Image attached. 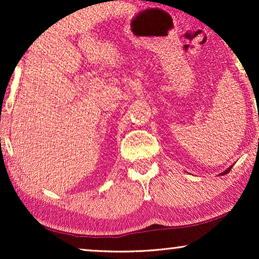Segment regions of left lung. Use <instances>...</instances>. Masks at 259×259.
Here are the masks:
<instances>
[{
	"mask_svg": "<svg viewBox=\"0 0 259 259\" xmlns=\"http://www.w3.org/2000/svg\"><path fill=\"white\" fill-rule=\"evenodd\" d=\"M232 168V166H230V167L228 168V169H226V171L225 172H223V173H221V176H224V175H226V173H229L230 172V169H231Z\"/></svg>",
	"mask_w": 259,
	"mask_h": 259,
	"instance_id": "obj_1",
	"label": "left lung"
}]
</instances>
